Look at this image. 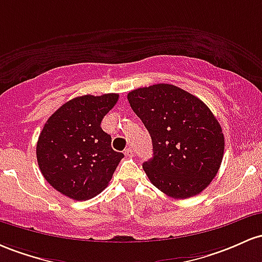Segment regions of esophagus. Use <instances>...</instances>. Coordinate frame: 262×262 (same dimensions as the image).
<instances>
[{
	"label": "esophagus",
	"instance_id": "34e87169",
	"mask_svg": "<svg viewBox=\"0 0 262 262\" xmlns=\"http://www.w3.org/2000/svg\"><path fill=\"white\" fill-rule=\"evenodd\" d=\"M125 155L127 156V157H132L134 156V148L132 147H128V148L125 149Z\"/></svg>",
	"mask_w": 262,
	"mask_h": 262
}]
</instances>
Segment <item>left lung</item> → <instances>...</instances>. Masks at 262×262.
Returning a JSON list of instances; mask_svg holds the SVG:
<instances>
[{"mask_svg": "<svg viewBox=\"0 0 262 262\" xmlns=\"http://www.w3.org/2000/svg\"><path fill=\"white\" fill-rule=\"evenodd\" d=\"M127 100L152 140L154 157L142 164L151 183L174 199L204 190L224 155V135L210 108L170 84L139 88Z\"/></svg>", "mask_w": 262, "mask_h": 262, "instance_id": "8db88e82", "label": "left lung"}]
</instances>
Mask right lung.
Here are the masks:
<instances>
[{
	"instance_id": "obj_1",
	"label": "right lung",
	"mask_w": 262,
	"mask_h": 262,
	"mask_svg": "<svg viewBox=\"0 0 262 262\" xmlns=\"http://www.w3.org/2000/svg\"><path fill=\"white\" fill-rule=\"evenodd\" d=\"M119 94L83 95L66 102L47 120L37 142V161L51 186L74 201L101 193L123 154L114 151L102 131L104 116Z\"/></svg>"
}]
</instances>
